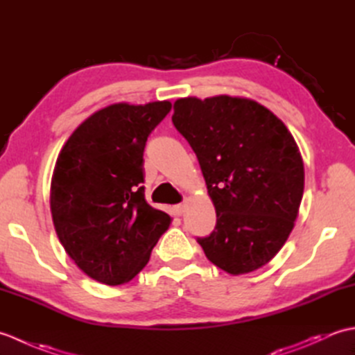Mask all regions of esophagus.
I'll return each instance as SVG.
<instances>
[{"label": "esophagus", "instance_id": "1", "mask_svg": "<svg viewBox=\"0 0 355 355\" xmlns=\"http://www.w3.org/2000/svg\"><path fill=\"white\" fill-rule=\"evenodd\" d=\"M184 207H186L184 202H182V205H177V206H175V212H177V215H183V212H184Z\"/></svg>", "mask_w": 355, "mask_h": 355}]
</instances>
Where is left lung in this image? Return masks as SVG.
Wrapping results in <instances>:
<instances>
[{"label": "left lung", "mask_w": 355, "mask_h": 355, "mask_svg": "<svg viewBox=\"0 0 355 355\" xmlns=\"http://www.w3.org/2000/svg\"><path fill=\"white\" fill-rule=\"evenodd\" d=\"M172 123L189 141L216 210L207 259L244 275L275 258L294 227L304 162L282 120L258 102L215 96L173 103Z\"/></svg>", "instance_id": "1"}]
</instances>
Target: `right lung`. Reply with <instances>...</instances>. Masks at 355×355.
I'll list each match as a JSON object with an SVG mask.
<instances>
[{"mask_svg": "<svg viewBox=\"0 0 355 355\" xmlns=\"http://www.w3.org/2000/svg\"><path fill=\"white\" fill-rule=\"evenodd\" d=\"M171 108L168 101L110 105L88 117L58 157L53 224L65 252L97 282H130L169 229L171 216L145 200L143 150Z\"/></svg>", "mask_w": 355, "mask_h": 355, "instance_id": "1", "label": "right lung"}]
</instances>
